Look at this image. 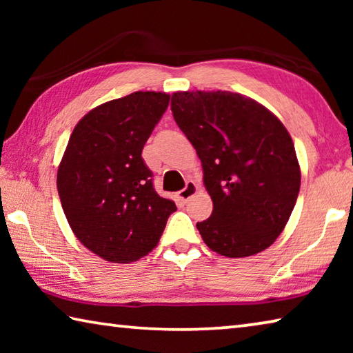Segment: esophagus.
Masks as SVG:
<instances>
[{"label": "esophagus", "mask_w": 353, "mask_h": 353, "mask_svg": "<svg viewBox=\"0 0 353 353\" xmlns=\"http://www.w3.org/2000/svg\"><path fill=\"white\" fill-rule=\"evenodd\" d=\"M196 191H198V185H196L193 181H188L187 185H185V188L177 193V198L179 201L187 202L190 198H193Z\"/></svg>", "instance_id": "1"}]
</instances>
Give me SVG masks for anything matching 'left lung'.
Segmentation results:
<instances>
[{"mask_svg":"<svg viewBox=\"0 0 353 353\" xmlns=\"http://www.w3.org/2000/svg\"><path fill=\"white\" fill-rule=\"evenodd\" d=\"M171 110L199 155L213 201L212 216L196 224L202 240L230 259L270 248L301 188L288 130L261 104L232 92H177Z\"/></svg>","mask_w":353,"mask_h":353,"instance_id":"obj_1","label":"left lung"}]
</instances>
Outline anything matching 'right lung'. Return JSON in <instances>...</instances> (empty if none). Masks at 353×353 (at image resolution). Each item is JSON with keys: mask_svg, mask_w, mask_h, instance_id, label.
I'll list each match as a JSON object with an SVG mask.
<instances>
[{"mask_svg": "<svg viewBox=\"0 0 353 353\" xmlns=\"http://www.w3.org/2000/svg\"><path fill=\"white\" fill-rule=\"evenodd\" d=\"M170 94L135 92L93 109L76 124L57 171V191L71 230L112 263L151 252L177 210L154 190L141 157Z\"/></svg>", "mask_w": 353, "mask_h": 353, "instance_id": "add662e5", "label": "right lung"}]
</instances>
